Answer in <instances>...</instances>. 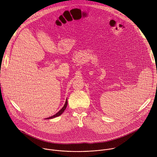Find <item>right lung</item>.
<instances>
[{"mask_svg":"<svg viewBox=\"0 0 157 157\" xmlns=\"http://www.w3.org/2000/svg\"><path fill=\"white\" fill-rule=\"evenodd\" d=\"M67 105H68V99H66V102H65V104H64V106L61 108V109H60V110L58 112V113H57L56 114H55V115H53V116H51V117H48V118H47L46 119H53V118L59 116L60 115H61V114H63V112L64 111V110L66 109V107H67Z\"/></svg>","mask_w":157,"mask_h":157,"instance_id":"obj_1","label":"right lung"}]
</instances>
